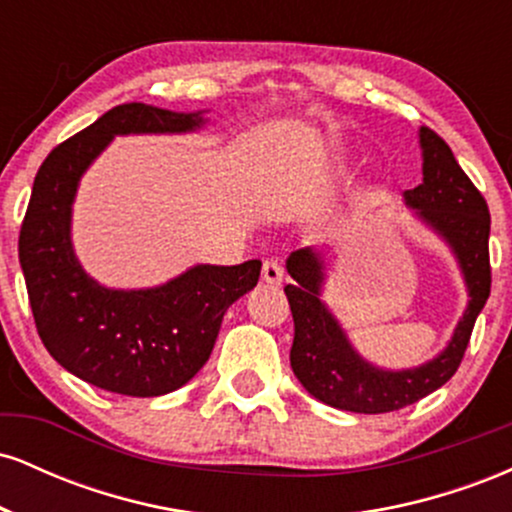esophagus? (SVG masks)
<instances>
[{"label":"esophagus","mask_w":512,"mask_h":512,"mask_svg":"<svg viewBox=\"0 0 512 512\" xmlns=\"http://www.w3.org/2000/svg\"><path fill=\"white\" fill-rule=\"evenodd\" d=\"M262 279L267 284H281L284 281V267L279 260H264L262 264Z\"/></svg>","instance_id":"obj_1"}]
</instances>
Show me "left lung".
Segmentation results:
<instances>
[{"label":"left lung","mask_w":512,"mask_h":512,"mask_svg":"<svg viewBox=\"0 0 512 512\" xmlns=\"http://www.w3.org/2000/svg\"><path fill=\"white\" fill-rule=\"evenodd\" d=\"M419 137L424 149V182L404 192V199L452 245L472 301L448 349L438 358L414 370H378L351 349L337 320L317 298L322 284L320 257L313 250L293 252L286 262L293 281L284 286L293 315L291 368L305 390L330 407L356 414H385L436 392L460 368L474 322L491 293L489 204L455 161L443 137L428 127H421Z\"/></svg>","instance_id":"obj_1"}]
</instances>
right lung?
Instances as JSON below:
<instances>
[{
  "label": "right lung",
  "mask_w": 512,
  "mask_h": 512,
  "mask_svg": "<svg viewBox=\"0 0 512 512\" xmlns=\"http://www.w3.org/2000/svg\"><path fill=\"white\" fill-rule=\"evenodd\" d=\"M199 125V115L117 105L55 146L35 175L19 233L35 330L62 368L101 390L127 397L178 390L207 363L228 305L260 279V260L197 264L158 289L110 291L86 276L74 257L72 199L81 173L105 144L115 134L187 132Z\"/></svg>",
  "instance_id": "1"
}]
</instances>
